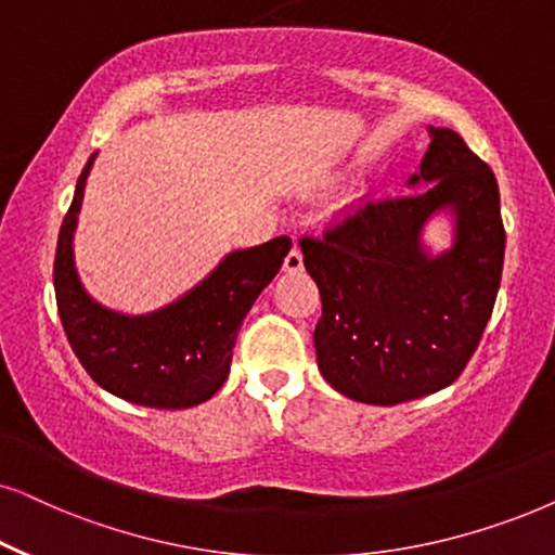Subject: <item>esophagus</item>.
<instances>
[{
	"mask_svg": "<svg viewBox=\"0 0 555 555\" xmlns=\"http://www.w3.org/2000/svg\"><path fill=\"white\" fill-rule=\"evenodd\" d=\"M300 270H304V251L293 247L285 257V272H300Z\"/></svg>",
	"mask_w": 555,
	"mask_h": 555,
	"instance_id": "obj_1",
	"label": "esophagus"
}]
</instances>
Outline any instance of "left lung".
<instances>
[{
    "instance_id": "left-lung-1",
    "label": "left lung",
    "mask_w": 555,
    "mask_h": 555,
    "mask_svg": "<svg viewBox=\"0 0 555 555\" xmlns=\"http://www.w3.org/2000/svg\"><path fill=\"white\" fill-rule=\"evenodd\" d=\"M428 189L359 198L300 236L321 293L313 344L326 383L366 405H398L466 370L500 291L505 227L498 178L453 129L430 127L421 163ZM443 205L457 211V244L426 258L417 234Z\"/></svg>"
}]
</instances>
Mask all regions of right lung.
Here are the masks:
<instances>
[{
	"mask_svg": "<svg viewBox=\"0 0 555 555\" xmlns=\"http://www.w3.org/2000/svg\"><path fill=\"white\" fill-rule=\"evenodd\" d=\"M91 163L93 155L63 216L53 268L55 304L70 349L93 383L121 400L157 410L201 405L227 383L244 315L283 268L291 236L232 251L196 291L165 311L140 319L112 313L83 293L70 251Z\"/></svg>",
	"mask_w": 555,
	"mask_h": 555,
	"instance_id": "1",
	"label": "right lung"
}]
</instances>
